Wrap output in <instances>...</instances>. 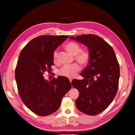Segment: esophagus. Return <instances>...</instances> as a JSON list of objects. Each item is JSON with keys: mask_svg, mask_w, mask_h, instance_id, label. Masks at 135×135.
Returning <instances> with one entry per match:
<instances>
[{"mask_svg": "<svg viewBox=\"0 0 135 135\" xmlns=\"http://www.w3.org/2000/svg\"><path fill=\"white\" fill-rule=\"evenodd\" d=\"M69 81H70V83L72 82V78H69Z\"/></svg>", "mask_w": 135, "mask_h": 135, "instance_id": "34e87169", "label": "esophagus"}]
</instances>
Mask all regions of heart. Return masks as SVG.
<instances>
[{"mask_svg": "<svg viewBox=\"0 0 135 135\" xmlns=\"http://www.w3.org/2000/svg\"><path fill=\"white\" fill-rule=\"evenodd\" d=\"M69 53L75 56V60L83 66L88 65L91 60V55L88 50H81V46L74 41L68 42L64 46ZM53 61L55 63L58 61V52L55 51L53 52ZM80 69L79 66L77 63H73L71 65H66L60 69L59 74L68 78H73Z\"/></svg>", "mask_w": 135, "mask_h": 135, "instance_id": "b5f03b06", "label": "heart"}]
</instances>
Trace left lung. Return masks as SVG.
Returning <instances> with one entry per match:
<instances>
[{
    "mask_svg": "<svg viewBox=\"0 0 135 135\" xmlns=\"http://www.w3.org/2000/svg\"><path fill=\"white\" fill-rule=\"evenodd\" d=\"M88 48L91 60L80 75L72 84L79 92L75 101L77 109L90 115L104 111L117 93L120 76L119 65L114 50L102 38L95 34L70 37Z\"/></svg>",
    "mask_w": 135,
    "mask_h": 135,
    "instance_id": "1",
    "label": "left lung"
}]
</instances>
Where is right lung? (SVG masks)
I'll return each mask as SVG.
<instances>
[{"label": "right lung", "instance_id": "right-lung-1", "mask_svg": "<svg viewBox=\"0 0 135 135\" xmlns=\"http://www.w3.org/2000/svg\"><path fill=\"white\" fill-rule=\"evenodd\" d=\"M69 36L40 35L31 40L20 52L15 80L21 100L32 112L46 116L57 110L63 97L71 88L68 78L46 80L44 72L54 65L53 52Z\"/></svg>", "mask_w": 135, "mask_h": 135}]
</instances>
